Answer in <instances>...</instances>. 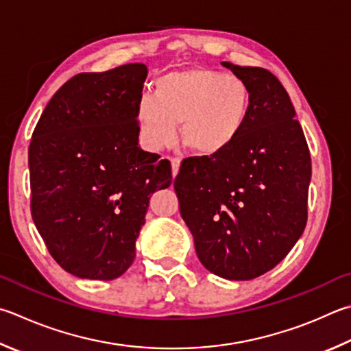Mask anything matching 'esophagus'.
<instances>
[{
  "label": "esophagus",
  "mask_w": 351,
  "mask_h": 351,
  "mask_svg": "<svg viewBox=\"0 0 351 351\" xmlns=\"http://www.w3.org/2000/svg\"><path fill=\"white\" fill-rule=\"evenodd\" d=\"M170 162H171V175H173V178H175L178 175V170H180L181 159L180 158H170Z\"/></svg>",
  "instance_id": "1"
}]
</instances>
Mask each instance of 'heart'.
<instances>
[{
	"label": "heart",
	"mask_w": 351,
	"mask_h": 351,
	"mask_svg": "<svg viewBox=\"0 0 351 351\" xmlns=\"http://www.w3.org/2000/svg\"><path fill=\"white\" fill-rule=\"evenodd\" d=\"M252 110V90L237 75L192 67L159 76L155 95L136 103L139 136L145 147H170L178 138L195 154L216 156L230 149L244 132Z\"/></svg>",
	"instance_id": "b5f03b06"
}]
</instances>
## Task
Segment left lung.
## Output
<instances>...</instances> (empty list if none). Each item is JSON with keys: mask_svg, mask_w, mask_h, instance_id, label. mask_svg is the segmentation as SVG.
<instances>
[{"mask_svg": "<svg viewBox=\"0 0 351 351\" xmlns=\"http://www.w3.org/2000/svg\"><path fill=\"white\" fill-rule=\"evenodd\" d=\"M222 66L250 86L245 129L219 155L182 159L173 186L201 264L247 281L278 265L301 238L311 159L281 81L263 67Z\"/></svg>", "mask_w": 351, "mask_h": 351, "instance_id": "left-lung-1", "label": "left lung"}]
</instances>
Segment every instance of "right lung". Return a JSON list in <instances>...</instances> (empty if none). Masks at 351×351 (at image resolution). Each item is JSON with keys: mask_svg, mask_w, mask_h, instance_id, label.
<instances>
[{"mask_svg": "<svg viewBox=\"0 0 351 351\" xmlns=\"http://www.w3.org/2000/svg\"><path fill=\"white\" fill-rule=\"evenodd\" d=\"M147 67L78 73L41 113L29 145L30 212L52 258L82 279L110 281L135 259L167 159L138 147L136 103Z\"/></svg>", "mask_w": 351, "mask_h": 351, "instance_id": "add662e5", "label": "right lung"}]
</instances>
